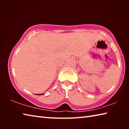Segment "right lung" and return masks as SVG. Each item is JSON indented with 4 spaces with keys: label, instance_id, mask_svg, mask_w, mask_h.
Instances as JSON below:
<instances>
[{
    "label": "right lung",
    "instance_id": "add662e5",
    "mask_svg": "<svg viewBox=\"0 0 129 129\" xmlns=\"http://www.w3.org/2000/svg\"><path fill=\"white\" fill-rule=\"evenodd\" d=\"M44 94H36V95H43Z\"/></svg>",
    "mask_w": 129,
    "mask_h": 129
}]
</instances>
